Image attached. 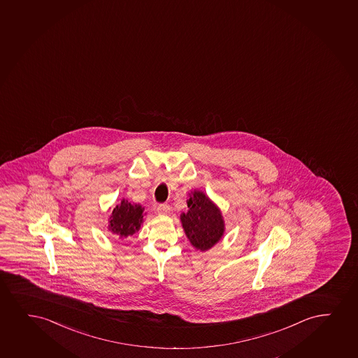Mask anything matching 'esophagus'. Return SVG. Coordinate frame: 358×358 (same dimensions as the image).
<instances>
[{"label":"esophagus","instance_id":"obj_1","mask_svg":"<svg viewBox=\"0 0 358 358\" xmlns=\"http://www.w3.org/2000/svg\"><path fill=\"white\" fill-rule=\"evenodd\" d=\"M169 206L168 204H159L157 206V212H159V214H161V215H166V214H168V212H169Z\"/></svg>","mask_w":358,"mask_h":358}]
</instances>
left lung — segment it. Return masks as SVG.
<instances>
[{
    "mask_svg": "<svg viewBox=\"0 0 358 358\" xmlns=\"http://www.w3.org/2000/svg\"><path fill=\"white\" fill-rule=\"evenodd\" d=\"M187 212L180 214V222L191 245L201 252L213 248L225 234L222 210L203 191L189 194Z\"/></svg>",
    "mask_w": 358,
    "mask_h": 358,
    "instance_id": "1",
    "label": "left lung"
}]
</instances>
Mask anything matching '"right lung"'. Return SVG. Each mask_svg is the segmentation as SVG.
<instances>
[{"label": "right lung", "instance_id": "obj_1", "mask_svg": "<svg viewBox=\"0 0 358 358\" xmlns=\"http://www.w3.org/2000/svg\"><path fill=\"white\" fill-rule=\"evenodd\" d=\"M144 207L139 203H133L128 199H123L113 209L109 217L110 232L118 236V238H127L141 230V224L144 222Z\"/></svg>", "mask_w": 358, "mask_h": 358}]
</instances>
